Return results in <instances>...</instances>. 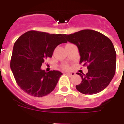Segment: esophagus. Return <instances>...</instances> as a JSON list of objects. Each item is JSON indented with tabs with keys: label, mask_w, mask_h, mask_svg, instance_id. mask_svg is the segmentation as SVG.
I'll return each mask as SVG.
<instances>
[{
	"label": "esophagus",
	"mask_w": 124,
	"mask_h": 124,
	"mask_svg": "<svg viewBox=\"0 0 124 124\" xmlns=\"http://www.w3.org/2000/svg\"><path fill=\"white\" fill-rule=\"evenodd\" d=\"M66 74L68 76H73L75 75V73H66Z\"/></svg>",
	"instance_id": "obj_1"
}]
</instances>
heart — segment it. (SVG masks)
Returning a JSON list of instances; mask_svg holds the SVG:
<instances>
[{
    "label": "heart",
    "mask_w": 124,
    "mask_h": 124,
    "mask_svg": "<svg viewBox=\"0 0 124 124\" xmlns=\"http://www.w3.org/2000/svg\"><path fill=\"white\" fill-rule=\"evenodd\" d=\"M63 68L64 69V70H68L69 68V66L68 65H64L63 66Z\"/></svg>",
    "instance_id": "obj_1"
}]
</instances>
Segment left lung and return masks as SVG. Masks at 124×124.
Listing matches in <instances>:
<instances>
[{"mask_svg":"<svg viewBox=\"0 0 124 124\" xmlns=\"http://www.w3.org/2000/svg\"><path fill=\"white\" fill-rule=\"evenodd\" d=\"M63 36L78 48L80 64L87 66L88 72L86 74L77 73L82 81L76 86V89L90 95L104 90L116 73V52L111 40L93 30H83Z\"/></svg>","mask_w":124,"mask_h":124,"instance_id":"1","label":"left lung"}]
</instances>
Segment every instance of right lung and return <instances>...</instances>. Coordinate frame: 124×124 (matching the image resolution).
I'll use <instances>...</instances> for the list:
<instances>
[{"mask_svg":"<svg viewBox=\"0 0 124 124\" xmlns=\"http://www.w3.org/2000/svg\"><path fill=\"white\" fill-rule=\"evenodd\" d=\"M67 43L61 34L31 30L17 39L13 48L10 68L17 84L34 97H43L54 90L62 73L41 69L45 59L51 58L58 45Z\"/></svg>","mask_w":124,"mask_h":124,"instance_id":"1","label":"right lung"}]
</instances>
